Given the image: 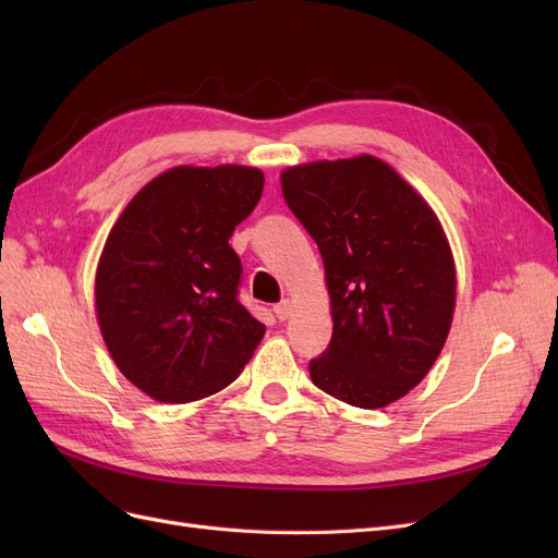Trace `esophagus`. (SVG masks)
<instances>
[{"mask_svg":"<svg viewBox=\"0 0 558 558\" xmlns=\"http://www.w3.org/2000/svg\"><path fill=\"white\" fill-rule=\"evenodd\" d=\"M291 312H293V302L291 300H281L279 305H275V314H277V318L279 320H286L291 316Z\"/></svg>","mask_w":558,"mask_h":558,"instance_id":"1","label":"esophagus"}]
</instances>
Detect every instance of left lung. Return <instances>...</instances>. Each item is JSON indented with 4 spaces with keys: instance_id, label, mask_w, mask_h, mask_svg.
Instances as JSON below:
<instances>
[{
    "instance_id": "left-lung-1",
    "label": "left lung",
    "mask_w": 558,
    "mask_h": 558,
    "mask_svg": "<svg viewBox=\"0 0 558 558\" xmlns=\"http://www.w3.org/2000/svg\"><path fill=\"white\" fill-rule=\"evenodd\" d=\"M286 205L326 267L332 340L312 381L353 408L408 396L440 356L456 307V265L440 218L375 156L281 172Z\"/></svg>"
}]
</instances>
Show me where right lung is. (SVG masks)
<instances>
[{"label":"right lung","instance_id":"1","mask_svg":"<svg viewBox=\"0 0 558 558\" xmlns=\"http://www.w3.org/2000/svg\"><path fill=\"white\" fill-rule=\"evenodd\" d=\"M258 167L179 165L118 216L95 272V312L116 367L158 402H193L238 379L265 335L238 300L228 244L258 205Z\"/></svg>","mask_w":558,"mask_h":558}]
</instances>
